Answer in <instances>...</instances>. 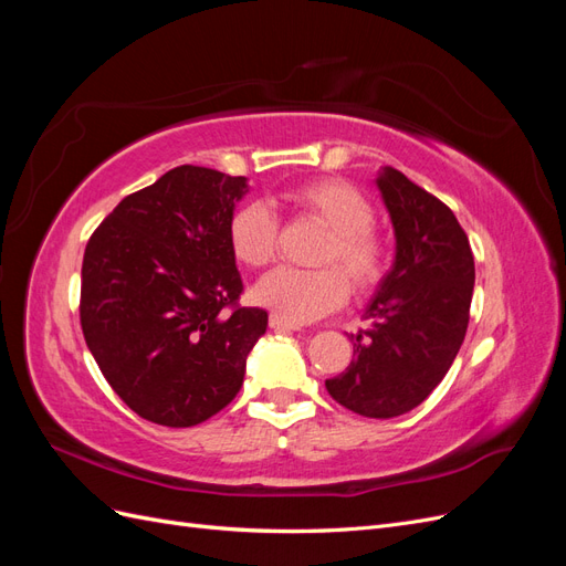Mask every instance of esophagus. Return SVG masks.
I'll return each mask as SVG.
<instances>
[{
    "mask_svg": "<svg viewBox=\"0 0 566 566\" xmlns=\"http://www.w3.org/2000/svg\"><path fill=\"white\" fill-rule=\"evenodd\" d=\"M269 325H271L273 331H283V333H285V331H287V333H290V331H302L297 323H290L287 318H283V316H279V314H271Z\"/></svg>",
    "mask_w": 566,
    "mask_h": 566,
    "instance_id": "1",
    "label": "esophagus"
}]
</instances>
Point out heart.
<instances>
[{
	"instance_id": "heart-1",
	"label": "heart",
	"mask_w": 566,
	"mask_h": 566,
	"mask_svg": "<svg viewBox=\"0 0 566 566\" xmlns=\"http://www.w3.org/2000/svg\"><path fill=\"white\" fill-rule=\"evenodd\" d=\"M283 200L287 208L331 231L318 262L337 264L346 273L335 266L314 271L281 266L256 283V302L300 325L339 310L349 295V285L356 293H366L380 283L389 245L373 227L375 208L361 188L345 179H314L290 188ZM229 243L241 264L250 269L266 266L276 256L279 245L276 214L264 202H248L238 208L229 224Z\"/></svg>"
}]
</instances>
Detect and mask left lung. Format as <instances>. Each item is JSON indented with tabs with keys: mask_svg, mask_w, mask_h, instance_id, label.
<instances>
[{
	"mask_svg": "<svg viewBox=\"0 0 566 566\" xmlns=\"http://www.w3.org/2000/svg\"><path fill=\"white\" fill-rule=\"evenodd\" d=\"M375 186L389 212L394 264L366 306L370 328L354 337L331 397L364 418H397L420 406L449 373L465 339L474 256L455 214L394 167Z\"/></svg>",
	"mask_w": 566,
	"mask_h": 566,
	"instance_id": "1",
	"label": "left lung"
}]
</instances>
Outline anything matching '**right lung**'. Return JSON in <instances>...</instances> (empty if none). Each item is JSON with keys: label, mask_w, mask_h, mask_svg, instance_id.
Returning a JSON list of instances; mask_svg holds the SVG:
<instances>
[{"label": "right lung", "mask_w": 566, "mask_h": 566, "mask_svg": "<svg viewBox=\"0 0 566 566\" xmlns=\"http://www.w3.org/2000/svg\"><path fill=\"white\" fill-rule=\"evenodd\" d=\"M245 177L181 165L101 221L82 262L80 321L113 391L136 416L193 427L229 406L266 312L243 293L229 243Z\"/></svg>", "instance_id": "1"}]
</instances>
